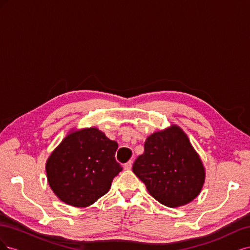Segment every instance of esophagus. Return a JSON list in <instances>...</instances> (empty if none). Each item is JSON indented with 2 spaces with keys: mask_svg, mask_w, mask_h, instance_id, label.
Masks as SVG:
<instances>
[{
  "mask_svg": "<svg viewBox=\"0 0 250 250\" xmlns=\"http://www.w3.org/2000/svg\"><path fill=\"white\" fill-rule=\"evenodd\" d=\"M131 167H132V161H129V162L126 163V164L124 165V169H125V170H130Z\"/></svg>",
  "mask_w": 250,
  "mask_h": 250,
  "instance_id": "34e87169",
  "label": "esophagus"
}]
</instances>
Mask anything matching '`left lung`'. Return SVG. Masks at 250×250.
I'll return each mask as SVG.
<instances>
[{"label": "left lung", "mask_w": 250, "mask_h": 250, "mask_svg": "<svg viewBox=\"0 0 250 250\" xmlns=\"http://www.w3.org/2000/svg\"><path fill=\"white\" fill-rule=\"evenodd\" d=\"M144 148L132 171L153 198L166 207L177 208L197 197L206 171L180 127L172 125L149 135Z\"/></svg>", "instance_id": "left-lung-1"}]
</instances>
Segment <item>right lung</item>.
I'll return each mask as SVG.
<instances>
[{
	"label": "right lung",
	"instance_id": "add662e5",
	"mask_svg": "<svg viewBox=\"0 0 250 250\" xmlns=\"http://www.w3.org/2000/svg\"><path fill=\"white\" fill-rule=\"evenodd\" d=\"M118 143L90 127L69 133L49 156L48 183L62 202L85 208L106 194L122 171L116 161Z\"/></svg>",
	"mask_w": 250,
	"mask_h": 250
}]
</instances>
